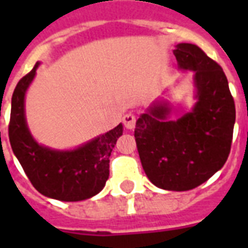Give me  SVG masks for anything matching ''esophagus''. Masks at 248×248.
<instances>
[{"mask_svg": "<svg viewBox=\"0 0 248 248\" xmlns=\"http://www.w3.org/2000/svg\"><path fill=\"white\" fill-rule=\"evenodd\" d=\"M122 122H124V127L127 128V130H132V128L135 127L136 118L131 112L126 113V114L124 116V118H122Z\"/></svg>", "mask_w": 248, "mask_h": 248, "instance_id": "1", "label": "esophagus"}]
</instances>
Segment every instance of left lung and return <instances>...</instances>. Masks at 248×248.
<instances>
[{
	"mask_svg": "<svg viewBox=\"0 0 248 248\" xmlns=\"http://www.w3.org/2000/svg\"><path fill=\"white\" fill-rule=\"evenodd\" d=\"M173 55L180 69L193 72L196 104L171 120L170 105L155 101L136 121L135 140L148 179L165 190L184 192L227 162L235 105L221 67L197 45H176Z\"/></svg>",
	"mask_w": 248,
	"mask_h": 248,
	"instance_id": "8db88e82",
	"label": "left lung"
}]
</instances>
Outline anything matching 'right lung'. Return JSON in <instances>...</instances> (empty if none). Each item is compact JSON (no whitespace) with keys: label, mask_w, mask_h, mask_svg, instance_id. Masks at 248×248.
I'll return each mask as SVG.
<instances>
[{"label":"right lung","mask_w":248,"mask_h":248,"mask_svg":"<svg viewBox=\"0 0 248 248\" xmlns=\"http://www.w3.org/2000/svg\"><path fill=\"white\" fill-rule=\"evenodd\" d=\"M38 65L40 63H36L14 90L9 124L14 155L41 194L64 202L89 200L100 192L108 180L109 157L124 126L120 124L71 151H58L37 143L25 120L24 100Z\"/></svg>","instance_id":"obj_1"}]
</instances>
